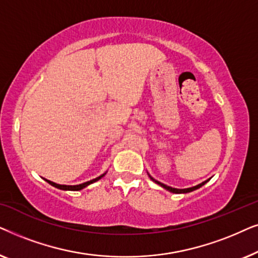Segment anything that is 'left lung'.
<instances>
[{"label": "left lung", "mask_w": 258, "mask_h": 258, "mask_svg": "<svg viewBox=\"0 0 258 258\" xmlns=\"http://www.w3.org/2000/svg\"><path fill=\"white\" fill-rule=\"evenodd\" d=\"M148 175H149V174H148ZM149 177H150L151 181H154L155 183H156V184L161 185L162 188H164L165 190H168V191H170V192H174V194H186V192L194 191V190L199 189V188H201V186H202V185L206 184L207 182H209V179H210V178H209V179H207V181H204V182H202V183H200V184H197V185H195V186H191V188H185V189H177V188H172V186H169V185H167V184H163V183L158 182L157 179H155L154 177H151L150 175H149Z\"/></svg>", "instance_id": "1"}]
</instances>
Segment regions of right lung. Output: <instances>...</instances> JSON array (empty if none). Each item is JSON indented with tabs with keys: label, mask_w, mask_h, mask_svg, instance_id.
<instances>
[{
	"label": "right lung",
	"mask_w": 258,
	"mask_h": 258,
	"mask_svg": "<svg viewBox=\"0 0 258 258\" xmlns=\"http://www.w3.org/2000/svg\"><path fill=\"white\" fill-rule=\"evenodd\" d=\"M107 174V171L104 172V174H102L101 176H98V177H96V178H94V179H90V181H88V182H84V183H81V184H76V185H66V184H57V183H55V182H51V181H49V179H45V181H47L49 184L50 185H52V186H55V188H57V189H61V190H69V191H79V190H82V189H84L86 188V186H88L89 184H91V183H95V182H97L98 179H101L102 177H103V176Z\"/></svg>",
	"instance_id": "add662e5"
}]
</instances>
